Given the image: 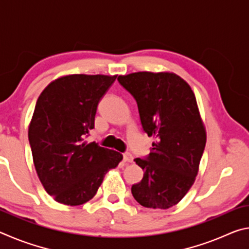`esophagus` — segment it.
Listing matches in <instances>:
<instances>
[{
  "label": "esophagus",
  "instance_id": "obj_1",
  "mask_svg": "<svg viewBox=\"0 0 249 249\" xmlns=\"http://www.w3.org/2000/svg\"><path fill=\"white\" fill-rule=\"evenodd\" d=\"M123 159H124V161H126V162H133V155L132 154H129V153H125L124 155H123Z\"/></svg>",
  "mask_w": 249,
  "mask_h": 249
}]
</instances>
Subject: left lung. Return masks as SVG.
<instances>
[{"instance_id": "left-lung-1", "label": "left lung", "mask_w": 249, "mask_h": 249, "mask_svg": "<svg viewBox=\"0 0 249 249\" xmlns=\"http://www.w3.org/2000/svg\"><path fill=\"white\" fill-rule=\"evenodd\" d=\"M117 80L136 100L142 128L156 140L148 157L134 159L144 177L132 195L145 208L169 209L195 183L204 151L206 132L196 95L174 72L141 71Z\"/></svg>"}]
</instances>
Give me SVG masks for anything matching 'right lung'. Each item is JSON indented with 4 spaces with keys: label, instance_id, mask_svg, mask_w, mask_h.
<instances>
[{
    "label": "right lung",
    "instance_id": "right-lung-1",
    "mask_svg": "<svg viewBox=\"0 0 249 249\" xmlns=\"http://www.w3.org/2000/svg\"><path fill=\"white\" fill-rule=\"evenodd\" d=\"M117 75L69 74L50 82L28 126L34 165L46 192L59 203L90 201L108 170L123 159L115 150L84 141L96 107Z\"/></svg>",
    "mask_w": 249,
    "mask_h": 249
}]
</instances>
